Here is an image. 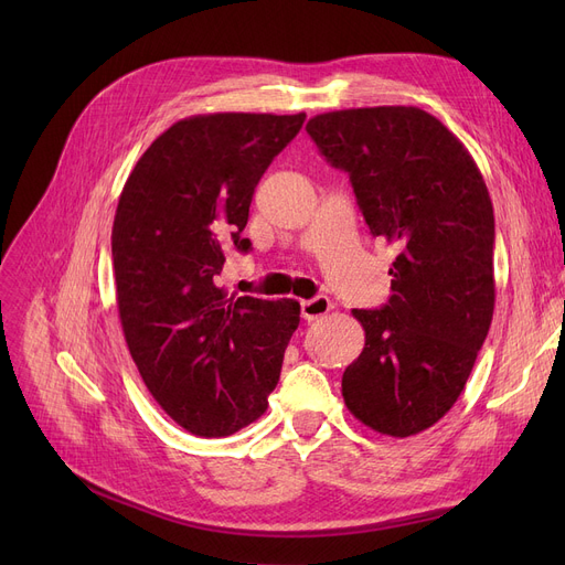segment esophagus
<instances>
[{
  "label": "esophagus",
  "instance_id": "obj_1",
  "mask_svg": "<svg viewBox=\"0 0 565 565\" xmlns=\"http://www.w3.org/2000/svg\"><path fill=\"white\" fill-rule=\"evenodd\" d=\"M300 309H302V318L311 322V320L328 316L332 311V302H330V298H324V295H318V298L302 300Z\"/></svg>",
  "mask_w": 565,
  "mask_h": 565
}]
</instances>
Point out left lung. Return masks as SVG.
<instances>
[{
	"mask_svg": "<svg viewBox=\"0 0 565 565\" xmlns=\"http://www.w3.org/2000/svg\"><path fill=\"white\" fill-rule=\"evenodd\" d=\"M307 132L348 171L373 235L398 247L392 298L352 309L366 343L341 380L354 419L417 435L462 394L494 311V215L462 141L419 107L318 114Z\"/></svg>",
	"mask_w": 565,
	"mask_h": 565,
	"instance_id": "8db88e82",
	"label": "left lung"
}]
</instances>
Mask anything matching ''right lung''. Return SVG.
<instances>
[{
    "label": "right lung",
    "instance_id": "obj_1",
    "mask_svg": "<svg viewBox=\"0 0 565 565\" xmlns=\"http://www.w3.org/2000/svg\"><path fill=\"white\" fill-rule=\"evenodd\" d=\"M307 114L181 118L135 164L111 226L116 305L146 390L199 437L256 422L279 382L300 302L226 295L224 247L243 237L254 190Z\"/></svg>",
    "mask_w": 565,
    "mask_h": 565
}]
</instances>
